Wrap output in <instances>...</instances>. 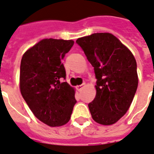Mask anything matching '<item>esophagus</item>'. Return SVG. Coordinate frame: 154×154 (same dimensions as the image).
<instances>
[{
    "label": "esophagus",
    "instance_id": "34e87169",
    "mask_svg": "<svg viewBox=\"0 0 154 154\" xmlns=\"http://www.w3.org/2000/svg\"><path fill=\"white\" fill-rule=\"evenodd\" d=\"M85 86V84H82V85H78L77 86V89H78L79 91H81Z\"/></svg>",
    "mask_w": 154,
    "mask_h": 154
}]
</instances>
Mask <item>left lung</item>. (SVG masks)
I'll return each mask as SVG.
<instances>
[{
	"mask_svg": "<svg viewBox=\"0 0 154 154\" xmlns=\"http://www.w3.org/2000/svg\"><path fill=\"white\" fill-rule=\"evenodd\" d=\"M94 69L96 95L89 103L93 119L111 125L131 105L138 85L134 54L111 33H94L76 40Z\"/></svg>",
	"mask_w": 154,
	"mask_h": 154,
	"instance_id": "left-lung-1",
	"label": "left lung"
}]
</instances>
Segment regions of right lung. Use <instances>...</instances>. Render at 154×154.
I'll use <instances>...</instances> for the list:
<instances>
[{
  "label": "right lung",
  "mask_w": 154,
  "mask_h": 154,
  "mask_svg": "<svg viewBox=\"0 0 154 154\" xmlns=\"http://www.w3.org/2000/svg\"><path fill=\"white\" fill-rule=\"evenodd\" d=\"M74 40L43 39L23 54L20 70L21 95L34 115L51 127L67 124L76 103L75 89L65 79L61 63Z\"/></svg>",
  "instance_id": "obj_1"
}]
</instances>
